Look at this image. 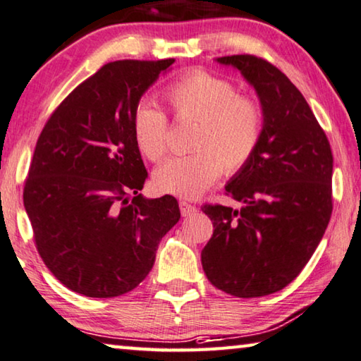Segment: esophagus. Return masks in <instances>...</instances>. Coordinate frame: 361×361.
Masks as SVG:
<instances>
[{
	"mask_svg": "<svg viewBox=\"0 0 361 361\" xmlns=\"http://www.w3.org/2000/svg\"><path fill=\"white\" fill-rule=\"evenodd\" d=\"M180 212H181L183 216H188V215L196 214L197 207H196V205L190 204V202H186V201H180Z\"/></svg>",
	"mask_w": 361,
	"mask_h": 361,
	"instance_id": "34e87169",
	"label": "esophagus"
}]
</instances>
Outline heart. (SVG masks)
<instances>
[{
	"instance_id": "heart-1",
	"label": "heart",
	"mask_w": 361,
	"mask_h": 361,
	"mask_svg": "<svg viewBox=\"0 0 361 361\" xmlns=\"http://www.w3.org/2000/svg\"><path fill=\"white\" fill-rule=\"evenodd\" d=\"M176 120L197 122L191 138L194 152L170 157L154 171L160 192L192 199L219 180L221 171L234 175L254 157L263 131L260 102L239 94L225 78L192 72L165 91ZM133 136L142 156L159 162L169 149L167 114L151 99L138 102L133 112Z\"/></svg>"
}]
</instances>
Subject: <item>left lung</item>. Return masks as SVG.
I'll use <instances>...</instances> for the list:
<instances>
[{
    "label": "left lung",
    "instance_id": "1",
    "mask_svg": "<svg viewBox=\"0 0 361 361\" xmlns=\"http://www.w3.org/2000/svg\"><path fill=\"white\" fill-rule=\"evenodd\" d=\"M254 87L263 111L260 145L225 190L236 210L205 204L214 234L202 249L205 276L234 297H262L294 281L310 260L333 212V154L295 85L250 54L219 57Z\"/></svg>",
    "mask_w": 361,
    "mask_h": 361
}]
</instances>
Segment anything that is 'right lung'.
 <instances>
[{
    "mask_svg": "<svg viewBox=\"0 0 361 361\" xmlns=\"http://www.w3.org/2000/svg\"><path fill=\"white\" fill-rule=\"evenodd\" d=\"M173 62H109L61 102L37 141L24 207L39 257L73 293L133 290L180 220L173 196L140 194L147 171L131 127L141 96Z\"/></svg>",
    "mask_w": 361,
    "mask_h": 361,
    "instance_id": "right-lung-1",
    "label": "right lung"
}]
</instances>
